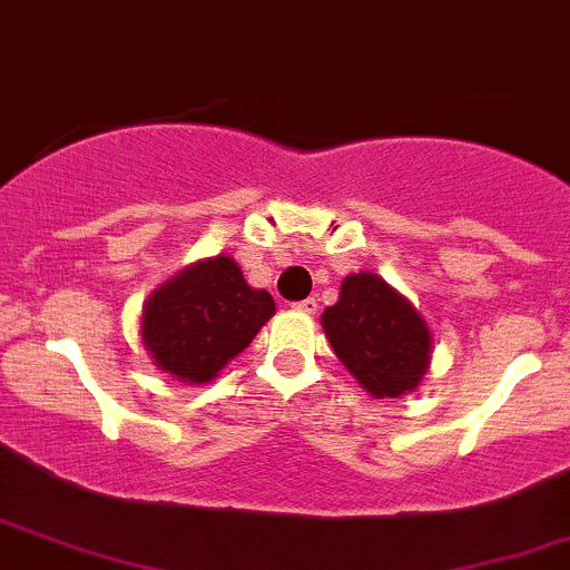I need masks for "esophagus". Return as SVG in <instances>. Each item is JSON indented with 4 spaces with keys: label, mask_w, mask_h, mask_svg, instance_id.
<instances>
[{
    "label": "esophagus",
    "mask_w": 570,
    "mask_h": 570,
    "mask_svg": "<svg viewBox=\"0 0 570 570\" xmlns=\"http://www.w3.org/2000/svg\"><path fill=\"white\" fill-rule=\"evenodd\" d=\"M295 308L303 311V314H316L318 303H316V297H308V299H299V303H295Z\"/></svg>",
    "instance_id": "34e87169"
}]
</instances>
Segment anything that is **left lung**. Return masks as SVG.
Wrapping results in <instances>:
<instances>
[{
  "instance_id": "obj_1",
  "label": "left lung",
  "mask_w": 570,
  "mask_h": 570,
  "mask_svg": "<svg viewBox=\"0 0 570 570\" xmlns=\"http://www.w3.org/2000/svg\"><path fill=\"white\" fill-rule=\"evenodd\" d=\"M322 327L337 360L373 397L405 395L428 371V324L379 275H348Z\"/></svg>"
}]
</instances>
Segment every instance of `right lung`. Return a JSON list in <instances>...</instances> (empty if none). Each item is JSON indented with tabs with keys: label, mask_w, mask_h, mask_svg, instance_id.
Listing matches in <instances>:
<instances>
[{
	"label": "right lung",
	"mask_w": 570,
	"mask_h": 570,
	"mask_svg": "<svg viewBox=\"0 0 570 570\" xmlns=\"http://www.w3.org/2000/svg\"><path fill=\"white\" fill-rule=\"evenodd\" d=\"M275 303L265 289H252L229 256L189 267L148 299L142 343L156 365L180 381H210L237 356Z\"/></svg>",
	"instance_id": "obj_1"
}]
</instances>
